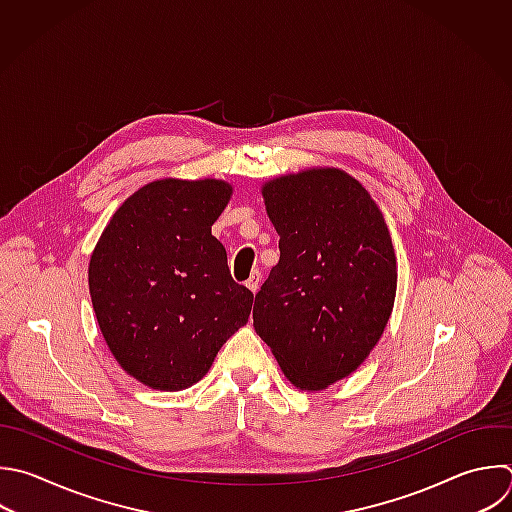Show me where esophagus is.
I'll return each mask as SVG.
<instances>
[{
  "mask_svg": "<svg viewBox=\"0 0 512 512\" xmlns=\"http://www.w3.org/2000/svg\"><path fill=\"white\" fill-rule=\"evenodd\" d=\"M260 280H262V276H260V272L256 270V272H252V276L246 280V286L256 294L258 288H260Z\"/></svg>",
  "mask_w": 512,
  "mask_h": 512,
  "instance_id": "esophagus-1",
  "label": "esophagus"
}]
</instances>
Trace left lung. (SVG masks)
<instances>
[{"mask_svg": "<svg viewBox=\"0 0 512 512\" xmlns=\"http://www.w3.org/2000/svg\"><path fill=\"white\" fill-rule=\"evenodd\" d=\"M280 260L254 302V328L300 390L354 372L380 340L396 296V256L376 202L336 168L262 188Z\"/></svg>", "mask_w": 512, "mask_h": 512, "instance_id": "left-lung-1", "label": "left lung"}]
</instances>
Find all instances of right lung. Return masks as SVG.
Returning <instances> with one entry per match:
<instances>
[{"label": "right lung", "mask_w": 512, "mask_h": 512, "mask_svg": "<svg viewBox=\"0 0 512 512\" xmlns=\"http://www.w3.org/2000/svg\"><path fill=\"white\" fill-rule=\"evenodd\" d=\"M222 180H156L112 216L90 258L94 312L118 364L156 390H184L248 322L254 294L212 236Z\"/></svg>", "instance_id": "1"}]
</instances>
